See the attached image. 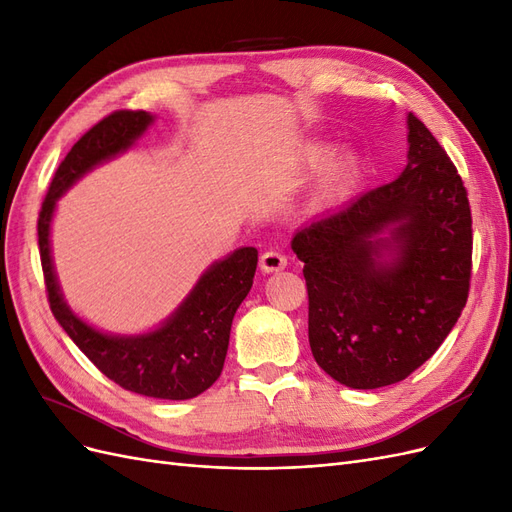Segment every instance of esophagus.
<instances>
[{
    "instance_id": "obj_1",
    "label": "esophagus",
    "mask_w": 512,
    "mask_h": 512,
    "mask_svg": "<svg viewBox=\"0 0 512 512\" xmlns=\"http://www.w3.org/2000/svg\"><path fill=\"white\" fill-rule=\"evenodd\" d=\"M288 265V258L280 252V250H267L265 254L260 256V269L265 273H273L280 271Z\"/></svg>"
}]
</instances>
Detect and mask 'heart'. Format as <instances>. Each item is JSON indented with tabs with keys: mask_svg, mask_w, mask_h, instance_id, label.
Returning a JSON list of instances; mask_svg holds the SVG:
<instances>
[{
	"mask_svg": "<svg viewBox=\"0 0 512 512\" xmlns=\"http://www.w3.org/2000/svg\"><path fill=\"white\" fill-rule=\"evenodd\" d=\"M356 168V158L350 156V153H342V156L335 158V162L331 164V170H329V181L331 183H342L346 181Z\"/></svg>",
	"mask_w": 512,
	"mask_h": 512,
	"instance_id": "heart-1",
	"label": "heart"
}]
</instances>
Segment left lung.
<instances>
[{
  "mask_svg": "<svg viewBox=\"0 0 512 512\" xmlns=\"http://www.w3.org/2000/svg\"><path fill=\"white\" fill-rule=\"evenodd\" d=\"M290 245L305 262L314 359L350 389L406 380L442 346L466 307L468 192L412 113L401 175L316 215Z\"/></svg>",
  "mask_w": 512,
  "mask_h": 512,
  "instance_id": "left-lung-1",
  "label": "left lung"
}]
</instances>
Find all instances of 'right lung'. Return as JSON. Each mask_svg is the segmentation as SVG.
Listing matches in <instances>:
<instances>
[{
  "instance_id": "obj_1",
  "label": "right lung",
  "mask_w": 512,
  "mask_h": 512,
  "mask_svg": "<svg viewBox=\"0 0 512 512\" xmlns=\"http://www.w3.org/2000/svg\"><path fill=\"white\" fill-rule=\"evenodd\" d=\"M153 121L156 115L145 111H117L96 123L70 149L42 203L38 245L51 312L87 359L121 389L179 401L205 393L220 378L232 318L254 282L256 247H239L215 260L173 314L156 329L134 335L104 333L76 314L61 292L51 254L57 200L89 170L132 149Z\"/></svg>"
}]
</instances>
